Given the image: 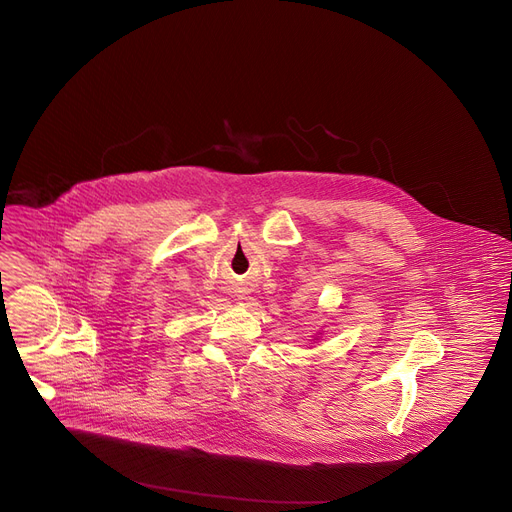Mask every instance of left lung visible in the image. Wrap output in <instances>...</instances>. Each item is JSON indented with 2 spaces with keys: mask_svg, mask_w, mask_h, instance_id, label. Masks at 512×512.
<instances>
[{
  "mask_svg": "<svg viewBox=\"0 0 512 512\" xmlns=\"http://www.w3.org/2000/svg\"><path fill=\"white\" fill-rule=\"evenodd\" d=\"M314 340H318V338H314Z\"/></svg>",
  "mask_w": 512,
  "mask_h": 512,
  "instance_id": "left-lung-1",
  "label": "left lung"
}]
</instances>
